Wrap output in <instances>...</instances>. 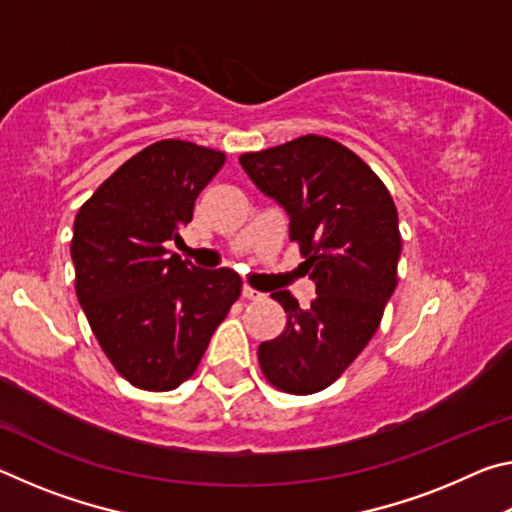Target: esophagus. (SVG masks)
I'll return each instance as SVG.
<instances>
[{
	"label": "esophagus",
	"mask_w": 512,
	"mask_h": 512,
	"mask_svg": "<svg viewBox=\"0 0 512 512\" xmlns=\"http://www.w3.org/2000/svg\"><path fill=\"white\" fill-rule=\"evenodd\" d=\"M241 296H244L246 300H259V298H262V293L255 291L253 287H248V284H244V289H241Z\"/></svg>",
	"instance_id": "34e87169"
}]
</instances>
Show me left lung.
<instances>
[{"label":"left lung","mask_w":512,"mask_h":512,"mask_svg":"<svg viewBox=\"0 0 512 512\" xmlns=\"http://www.w3.org/2000/svg\"><path fill=\"white\" fill-rule=\"evenodd\" d=\"M239 162L287 210L289 239L318 293L307 309L289 291L273 293L287 327L259 345V366L277 391L318 393L366 348L397 287V207L377 173L329 137L305 135Z\"/></svg>","instance_id":"1"}]
</instances>
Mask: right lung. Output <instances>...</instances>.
<instances>
[{
	"mask_svg": "<svg viewBox=\"0 0 512 512\" xmlns=\"http://www.w3.org/2000/svg\"><path fill=\"white\" fill-rule=\"evenodd\" d=\"M223 162L225 153L192 142H155L76 214V298L112 366L142 391L192 377L241 293L230 268H196L167 250Z\"/></svg>",
	"mask_w": 512,
	"mask_h": 512,
	"instance_id": "right-lung-1",
	"label": "right lung"
}]
</instances>
